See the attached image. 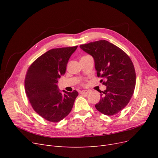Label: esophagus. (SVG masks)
Wrapping results in <instances>:
<instances>
[{
	"instance_id": "obj_1",
	"label": "esophagus",
	"mask_w": 158,
	"mask_h": 158,
	"mask_svg": "<svg viewBox=\"0 0 158 158\" xmlns=\"http://www.w3.org/2000/svg\"><path fill=\"white\" fill-rule=\"evenodd\" d=\"M80 93L81 94H82V95H87L88 94H89V91H88V90H82V91H80Z\"/></svg>"
}]
</instances>
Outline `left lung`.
<instances>
[{"mask_svg": "<svg viewBox=\"0 0 158 158\" xmlns=\"http://www.w3.org/2000/svg\"><path fill=\"white\" fill-rule=\"evenodd\" d=\"M80 47L93 56L98 77L106 79L103 84L107 88L100 92L101 99L95 108L108 116L120 112L130 102L136 85L135 69L130 57L106 40L91 42Z\"/></svg>", "mask_w": 158, "mask_h": 158, "instance_id": "1", "label": "left lung"}]
</instances>
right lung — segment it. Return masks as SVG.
Returning a JSON list of instances; mask_svg holds the SVG:
<instances>
[{
    "instance_id": "obj_1",
    "label": "right lung",
    "mask_w": 158,
    "mask_h": 158,
    "mask_svg": "<svg viewBox=\"0 0 158 158\" xmlns=\"http://www.w3.org/2000/svg\"><path fill=\"white\" fill-rule=\"evenodd\" d=\"M78 46L52 49L43 54L28 69L25 91L34 111L45 120L56 123L66 117L73 109L78 93L74 90L62 94L57 86L65 74L72 54Z\"/></svg>"
}]
</instances>
